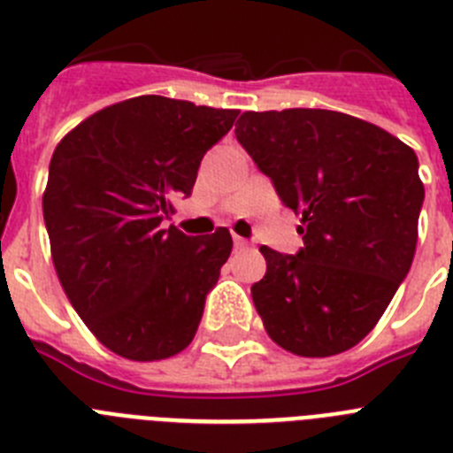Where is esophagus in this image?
<instances>
[{
  "instance_id": "obj_1",
  "label": "esophagus",
  "mask_w": 453,
  "mask_h": 453,
  "mask_svg": "<svg viewBox=\"0 0 453 453\" xmlns=\"http://www.w3.org/2000/svg\"><path fill=\"white\" fill-rule=\"evenodd\" d=\"M234 245L235 250H245V247H250V242L245 238H240V235H234Z\"/></svg>"
}]
</instances>
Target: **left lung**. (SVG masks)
Instances as JSON below:
<instances>
[{"label":"left lung","mask_w":453,"mask_h":453,"mask_svg":"<svg viewBox=\"0 0 453 453\" xmlns=\"http://www.w3.org/2000/svg\"><path fill=\"white\" fill-rule=\"evenodd\" d=\"M235 138L302 215L303 247H261L251 297L276 345L322 358L358 345L406 279L424 203L419 163L402 140L322 108L240 115Z\"/></svg>","instance_id":"left-lung-1"}]
</instances>
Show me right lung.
I'll use <instances>...</instances> for the list:
<instances>
[{"instance_id": "obj_1", "label": "right lung", "mask_w": 453, "mask_h": 453, "mask_svg": "<svg viewBox=\"0 0 453 453\" xmlns=\"http://www.w3.org/2000/svg\"><path fill=\"white\" fill-rule=\"evenodd\" d=\"M238 111L142 95L83 119L50 163L42 215L56 274L104 347L161 361L192 342L234 247L229 229L186 235L163 219Z\"/></svg>"}]
</instances>
